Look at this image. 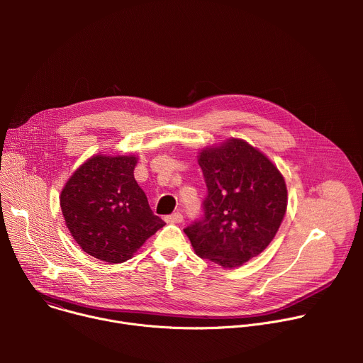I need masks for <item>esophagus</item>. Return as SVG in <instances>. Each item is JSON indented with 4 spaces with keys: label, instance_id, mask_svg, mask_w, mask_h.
<instances>
[{
    "label": "esophagus",
    "instance_id": "obj_1",
    "mask_svg": "<svg viewBox=\"0 0 363 363\" xmlns=\"http://www.w3.org/2000/svg\"><path fill=\"white\" fill-rule=\"evenodd\" d=\"M165 221L169 223V224H179V223L184 221V216H182L181 213H175V214H172V216H168V217L165 218Z\"/></svg>",
    "mask_w": 363,
    "mask_h": 363
}]
</instances>
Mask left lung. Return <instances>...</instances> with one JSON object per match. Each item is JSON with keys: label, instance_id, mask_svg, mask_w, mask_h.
I'll return each instance as SVG.
<instances>
[{"label": "left lung", "instance_id": "left-lung-1", "mask_svg": "<svg viewBox=\"0 0 363 363\" xmlns=\"http://www.w3.org/2000/svg\"><path fill=\"white\" fill-rule=\"evenodd\" d=\"M206 194L202 218L184 230L198 257L234 269L264 251L287 208V188L263 152L231 138L199 152Z\"/></svg>", "mask_w": 363, "mask_h": 363}]
</instances>
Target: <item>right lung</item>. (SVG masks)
Wrapping results in <instances>:
<instances>
[{
  "instance_id": "1",
  "label": "right lung",
  "mask_w": 363,
  "mask_h": 363,
  "mask_svg": "<svg viewBox=\"0 0 363 363\" xmlns=\"http://www.w3.org/2000/svg\"><path fill=\"white\" fill-rule=\"evenodd\" d=\"M135 155H94L66 182L60 206L66 225L84 252L123 263L165 225L153 216L133 177Z\"/></svg>"
}]
</instances>
